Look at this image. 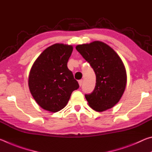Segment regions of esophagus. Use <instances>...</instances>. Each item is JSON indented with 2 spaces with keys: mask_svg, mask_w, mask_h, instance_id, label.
<instances>
[{
  "mask_svg": "<svg viewBox=\"0 0 152 152\" xmlns=\"http://www.w3.org/2000/svg\"><path fill=\"white\" fill-rule=\"evenodd\" d=\"M82 83H83V80H80L78 81V84H79L80 86H82Z\"/></svg>",
  "mask_w": 152,
  "mask_h": 152,
  "instance_id": "esophagus-1",
  "label": "esophagus"
}]
</instances>
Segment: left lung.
<instances>
[{
	"label": "left lung",
	"instance_id": "left-lung-1",
	"mask_svg": "<svg viewBox=\"0 0 152 152\" xmlns=\"http://www.w3.org/2000/svg\"><path fill=\"white\" fill-rule=\"evenodd\" d=\"M76 49L96 74L93 92L85 95L88 105L98 112L113 107L121 99L127 84V72L122 60L113 48L100 41L78 45Z\"/></svg>",
	"mask_w": 152,
	"mask_h": 152
}]
</instances>
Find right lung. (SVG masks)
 Returning a JSON list of instances; mask_svg holds the SVG:
<instances>
[{
	"label": "right lung",
	"instance_id": "obj_1",
	"mask_svg": "<svg viewBox=\"0 0 152 152\" xmlns=\"http://www.w3.org/2000/svg\"><path fill=\"white\" fill-rule=\"evenodd\" d=\"M73 46L55 43L43 51L30 70L28 85L37 104L51 113L66 106L72 92L79 88L67 63Z\"/></svg>",
	"mask_w": 152,
	"mask_h": 152
}]
</instances>
